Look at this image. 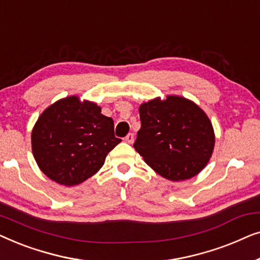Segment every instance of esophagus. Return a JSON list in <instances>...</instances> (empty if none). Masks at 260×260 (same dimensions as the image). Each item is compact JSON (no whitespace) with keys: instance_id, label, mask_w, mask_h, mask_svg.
<instances>
[{"instance_id":"esophagus-1","label":"esophagus","mask_w":260,"mask_h":260,"mask_svg":"<svg viewBox=\"0 0 260 260\" xmlns=\"http://www.w3.org/2000/svg\"><path fill=\"white\" fill-rule=\"evenodd\" d=\"M134 140H135V138H134V134H127L126 136H125V142H126V143H129V144L133 143Z\"/></svg>"}]
</instances>
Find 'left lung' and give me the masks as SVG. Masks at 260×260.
Here are the masks:
<instances>
[{
	"mask_svg": "<svg viewBox=\"0 0 260 260\" xmlns=\"http://www.w3.org/2000/svg\"><path fill=\"white\" fill-rule=\"evenodd\" d=\"M141 129L134 148L147 165L170 181L201 172L214 148V131L206 113L186 98L169 95L140 106Z\"/></svg>",
	"mask_w": 260,
	"mask_h": 260,
	"instance_id": "obj_1",
	"label": "left lung"
}]
</instances>
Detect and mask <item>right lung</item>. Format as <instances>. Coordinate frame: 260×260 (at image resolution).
<instances>
[{
  "label": "right lung",
  "mask_w": 260,
  "mask_h": 260,
  "mask_svg": "<svg viewBox=\"0 0 260 260\" xmlns=\"http://www.w3.org/2000/svg\"><path fill=\"white\" fill-rule=\"evenodd\" d=\"M76 95L49 106L31 131V149L41 172L63 186L79 184L98 172L120 138L110 117Z\"/></svg>",
  "instance_id": "add662e5"
}]
</instances>
